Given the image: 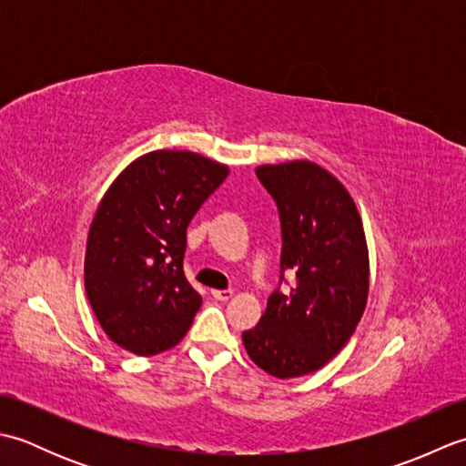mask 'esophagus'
I'll return each instance as SVG.
<instances>
[{
	"mask_svg": "<svg viewBox=\"0 0 466 466\" xmlns=\"http://www.w3.org/2000/svg\"><path fill=\"white\" fill-rule=\"evenodd\" d=\"M232 294H234V290H212V296L216 300H222V302H226L228 299H232Z\"/></svg>",
	"mask_w": 466,
	"mask_h": 466,
	"instance_id": "34e87169",
	"label": "esophagus"
}]
</instances>
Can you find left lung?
<instances>
[{
    "mask_svg": "<svg viewBox=\"0 0 466 466\" xmlns=\"http://www.w3.org/2000/svg\"><path fill=\"white\" fill-rule=\"evenodd\" d=\"M279 208L280 285L260 322L242 332L250 359L276 379L322 369L349 342L369 296V256L359 210L344 186L306 160L256 170Z\"/></svg>",
    "mask_w": 466,
    "mask_h": 466,
    "instance_id": "obj_1",
    "label": "left lung"
}]
</instances>
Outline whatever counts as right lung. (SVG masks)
<instances>
[{
    "instance_id": "add662e5",
    "label": "right lung",
    "mask_w": 466,
    "mask_h": 466,
    "mask_svg": "<svg viewBox=\"0 0 466 466\" xmlns=\"http://www.w3.org/2000/svg\"><path fill=\"white\" fill-rule=\"evenodd\" d=\"M228 167L194 152L137 157L102 198L86 246L84 280L110 340L140 356L172 349L200 309L184 274L186 228Z\"/></svg>"
}]
</instances>
